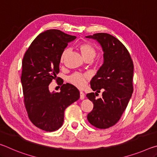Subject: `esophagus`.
I'll return each instance as SVG.
<instances>
[{"instance_id":"34e87169","label":"esophagus","mask_w":157,"mask_h":157,"mask_svg":"<svg viewBox=\"0 0 157 157\" xmlns=\"http://www.w3.org/2000/svg\"><path fill=\"white\" fill-rule=\"evenodd\" d=\"M84 98H85L84 94L82 91H80V93H79V98H80L81 100H83Z\"/></svg>"}]
</instances>
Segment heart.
<instances>
[{"mask_svg":"<svg viewBox=\"0 0 157 157\" xmlns=\"http://www.w3.org/2000/svg\"><path fill=\"white\" fill-rule=\"evenodd\" d=\"M78 49L79 50L82 55L85 59H88V58L94 59L95 55H96V50H95V48L91 44L87 43V42H84V43H81L80 44H79ZM68 53V49H65L63 50L60 57L61 62L63 63L64 62ZM86 75L80 73H74L68 78V81L70 83L79 89H82L85 86V85H86Z\"/></svg>","mask_w":157,"mask_h":157,"instance_id":"b5f03b06","label":"heart"}]
</instances>
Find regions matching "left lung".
<instances>
[{
    "label": "left lung",
    "mask_w": 157,
    "mask_h": 157,
    "mask_svg": "<svg viewBox=\"0 0 157 157\" xmlns=\"http://www.w3.org/2000/svg\"><path fill=\"white\" fill-rule=\"evenodd\" d=\"M86 37L97 40L104 51V63L90 82L97 93L86 94L94 103L87 119L96 128L107 129L120 120L131 98L134 64L126 47L113 36L95 33ZM101 90L103 97L96 98Z\"/></svg>",
    "instance_id": "8db88e82"
}]
</instances>
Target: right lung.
Here are the masks:
<instances>
[{
    "mask_svg": "<svg viewBox=\"0 0 157 157\" xmlns=\"http://www.w3.org/2000/svg\"><path fill=\"white\" fill-rule=\"evenodd\" d=\"M75 38L59 30H46L34 39L23 57L21 80L25 109L32 123L44 131L59 129L66 107L79 98L78 89L71 84H63L59 93L48 88L59 72L61 54Z\"/></svg>",
    "mask_w": 157,
    "mask_h": 157,
    "instance_id": "right-lung-1",
    "label": "right lung"
}]
</instances>
